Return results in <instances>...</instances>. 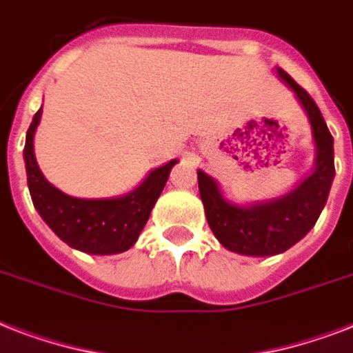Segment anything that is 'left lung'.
<instances>
[{
  "mask_svg": "<svg viewBox=\"0 0 353 353\" xmlns=\"http://www.w3.org/2000/svg\"><path fill=\"white\" fill-rule=\"evenodd\" d=\"M274 73L293 93L312 124L315 165L312 174L279 198L234 203L220 183L198 170L199 196L210 231L221 245L245 256H274L301 241L317 223L335 177L334 137L313 99L280 68Z\"/></svg>",
  "mask_w": 353,
  "mask_h": 353,
  "instance_id": "left-lung-1",
  "label": "left lung"
}]
</instances>
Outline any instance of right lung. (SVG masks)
<instances>
[{
    "mask_svg": "<svg viewBox=\"0 0 353 353\" xmlns=\"http://www.w3.org/2000/svg\"><path fill=\"white\" fill-rule=\"evenodd\" d=\"M40 119L41 108L27 130L23 159L30 198L41 220L60 240L77 251L88 254H119L128 251L146 225L177 159L154 168L137 188L117 198H74L47 181L36 163L34 133Z\"/></svg>",
    "mask_w": 353,
    "mask_h": 353,
    "instance_id": "add662e5",
    "label": "right lung"
}]
</instances>
